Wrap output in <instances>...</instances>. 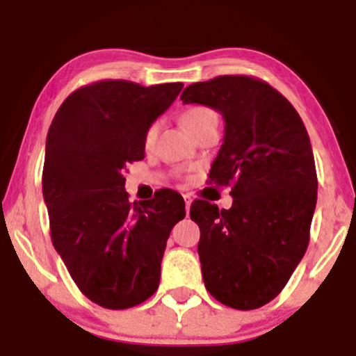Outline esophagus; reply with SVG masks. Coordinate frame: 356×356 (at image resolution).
I'll list each match as a JSON object with an SVG mask.
<instances>
[{
    "label": "esophagus",
    "instance_id": "34e87169",
    "mask_svg": "<svg viewBox=\"0 0 356 356\" xmlns=\"http://www.w3.org/2000/svg\"><path fill=\"white\" fill-rule=\"evenodd\" d=\"M184 201H186V211H187V216H189V209H191V202H193V201H191V197H189V196H187V194H186V196H184Z\"/></svg>",
    "mask_w": 356,
    "mask_h": 356
}]
</instances>
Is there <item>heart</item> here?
Here are the masks:
<instances>
[{"mask_svg": "<svg viewBox=\"0 0 356 356\" xmlns=\"http://www.w3.org/2000/svg\"><path fill=\"white\" fill-rule=\"evenodd\" d=\"M211 118H216V115H214L209 108L193 106V108L186 109V113L182 115V123H184V127L191 131V134H194V131H196L197 128L204 123V121H208ZM157 131H159L157 124H152V127L147 130L145 138H143V145H145L147 148H150L152 145H154L155 138H157Z\"/></svg>", "mask_w": 356, "mask_h": 356, "instance_id": "heart-1", "label": "heart"}]
</instances>
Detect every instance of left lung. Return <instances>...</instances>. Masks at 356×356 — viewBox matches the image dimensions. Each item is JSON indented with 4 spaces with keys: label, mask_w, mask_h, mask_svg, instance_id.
<instances>
[{
    "label": "left lung",
    "mask_w": 356,
    "mask_h": 356,
    "mask_svg": "<svg viewBox=\"0 0 356 356\" xmlns=\"http://www.w3.org/2000/svg\"><path fill=\"white\" fill-rule=\"evenodd\" d=\"M182 103L216 109L225 136L209 181L232 186L233 206L196 199L197 253L209 294L233 309H257L286 287L309 243L318 199L314 155L294 106L264 81L220 76L187 86Z\"/></svg>",
    "instance_id": "left-lung-1"
}]
</instances>
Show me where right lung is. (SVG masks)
<instances>
[{"instance_id":"obj_1","label":"right lung","mask_w":356,"mask_h":356,"mask_svg":"<svg viewBox=\"0 0 356 356\" xmlns=\"http://www.w3.org/2000/svg\"><path fill=\"white\" fill-rule=\"evenodd\" d=\"M182 88L97 81L74 91L49 128L42 191L52 243L79 291L106 309H128L157 291L167 240L186 216L170 189L130 202L123 177L145 157L147 130Z\"/></svg>"}]
</instances>
